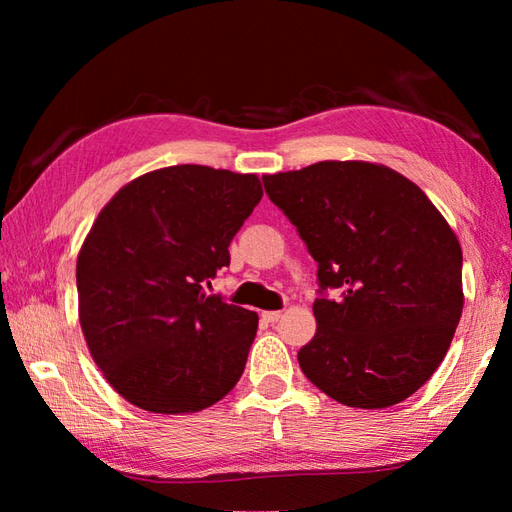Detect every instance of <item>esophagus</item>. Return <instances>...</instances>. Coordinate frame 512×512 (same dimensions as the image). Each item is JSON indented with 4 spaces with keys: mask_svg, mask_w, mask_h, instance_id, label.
Returning a JSON list of instances; mask_svg holds the SVG:
<instances>
[{
    "mask_svg": "<svg viewBox=\"0 0 512 512\" xmlns=\"http://www.w3.org/2000/svg\"><path fill=\"white\" fill-rule=\"evenodd\" d=\"M262 319L266 323H277L281 319V312L279 310H266V312H262Z\"/></svg>",
    "mask_w": 512,
    "mask_h": 512,
    "instance_id": "1",
    "label": "esophagus"
}]
</instances>
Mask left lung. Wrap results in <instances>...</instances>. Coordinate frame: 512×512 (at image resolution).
I'll return each mask as SVG.
<instances>
[{"label": "left lung", "instance_id": "8db88e82", "mask_svg": "<svg viewBox=\"0 0 512 512\" xmlns=\"http://www.w3.org/2000/svg\"><path fill=\"white\" fill-rule=\"evenodd\" d=\"M264 187L317 262V332L297 354L301 372L347 407L409 398L462 317V248L447 220L411 180L372 162L325 160L264 176Z\"/></svg>", "mask_w": 512, "mask_h": 512}]
</instances>
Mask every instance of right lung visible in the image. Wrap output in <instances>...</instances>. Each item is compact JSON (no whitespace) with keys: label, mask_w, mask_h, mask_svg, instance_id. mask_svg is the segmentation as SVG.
<instances>
[{"label":"right lung","mask_w":512,"mask_h":512,"mask_svg":"<svg viewBox=\"0 0 512 512\" xmlns=\"http://www.w3.org/2000/svg\"><path fill=\"white\" fill-rule=\"evenodd\" d=\"M262 195L253 173L176 165L125 184L96 217L76 259L79 319L132 405L195 413L244 374L257 314L204 288Z\"/></svg>","instance_id":"obj_1"}]
</instances>
